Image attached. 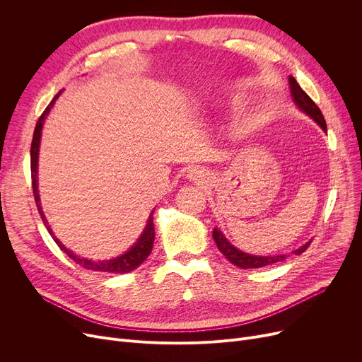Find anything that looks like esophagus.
Here are the masks:
<instances>
[{"label":"esophagus","instance_id":"obj_1","mask_svg":"<svg viewBox=\"0 0 362 362\" xmlns=\"http://www.w3.org/2000/svg\"><path fill=\"white\" fill-rule=\"evenodd\" d=\"M186 179L198 185H206L208 173L202 167H192L186 171Z\"/></svg>","mask_w":362,"mask_h":362}]
</instances>
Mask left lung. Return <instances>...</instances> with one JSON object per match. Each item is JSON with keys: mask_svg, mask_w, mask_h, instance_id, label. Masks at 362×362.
I'll return each mask as SVG.
<instances>
[{"mask_svg": "<svg viewBox=\"0 0 362 362\" xmlns=\"http://www.w3.org/2000/svg\"><path fill=\"white\" fill-rule=\"evenodd\" d=\"M289 88H291V97L293 104L296 105V108L299 111H302L303 114H307L310 119H313L322 130L327 133V126H326V120L322 117V114L320 111V108L315 105V103L308 97V95L302 90V88L298 85L296 79L289 76ZM213 238L214 242L217 243L218 251L229 259L233 265L240 269H259V267H265V265H270L274 262H280L288 255L286 254H277V255H252L248 252H243L240 250H238L236 246H233L227 238L223 235V232L220 229L213 230ZM311 243V240H308L307 243H303L302 246H299L298 250L292 251V254L300 255L302 252H305V250L308 248Z\"/></svg>", "mask_w": 362, "mask_h": 362, "instance_id": "8db88e82", "label": "left lung"}]
</instances>
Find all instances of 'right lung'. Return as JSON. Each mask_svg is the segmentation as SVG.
<instances>
[{"instance_id": "obj_1", "label": "right lung", "mask_w": 362, "mask_h": 362, "mask_svg": "<svg viewBox=\"0 0 362 362\" xmlns=\"http://www.w3.org/2000/svg\"><path fill=\"white\" fill-rule=\"evenodd\" d=\"M63 90H60L59 93L55 95L54 100L49 103V105L45 108V111L42 112V116L40 117V120L36 122L35 126V132H33V139H32V146H30V170H32V186H33V197L36 201V206L37 211L41 214V218L47 227L48 233L52 236L54 242L60 246V250L63 252H66L76 264L82 265L83 269L88 270H93V272H104V273H111V274H124V273H130L133 270H136L139 265L149 257L151 251H152V245H154V239H156V230H154V210L151 211L145 229L141 233V236L138 238V240L133 243L130 248L123 252L119 257H114L110 259H98V261H92L88 258H83L78 254H74L73 251H70L69 248L62 243L60 239H57L52 229L49 227L47 217L42 211L41 206V198H40V189H37V158H40V145H41V136H42V127L45 123V119L48 117V114L51 111V108L54 107L55 101L59 100V97L62 95Z\"/></svg>"}]
</instances>
